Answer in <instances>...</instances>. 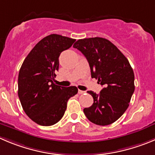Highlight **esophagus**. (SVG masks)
<instances>
[{"label": "esophagus", "mask_w": 155, "mask_h": 155, "mask_svg": "<svg viewBox=\"0 0 155 155\" xmlns=\"http://www.w3.org/2000/svg\"><path fill=\"white\" fill-rule=\"evenodd\" d=\"M78 93H79V94H84V93H86V91H82V90H80V89H79V90H78Z\"/></svg>", "instance_id": "obj_1"}]
</instances>
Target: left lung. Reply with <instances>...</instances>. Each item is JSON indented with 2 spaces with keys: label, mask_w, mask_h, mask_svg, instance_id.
I'll use <instances>...</instances> for the list:
<instances>
[{
  "label": "left lung",
  "mask_w": 155,
  "mask_h": 155,
  "mask_svg": "<svg viewBox=\"0 0 155 155\" xmlns=\"http://www.w3.org/2000/svg\"><path fill=\"white\" fill-rule=\"evenodd\" d=\"M73 47L86 56L91 76L104 86L100 93L88 91L93 104L83 109L95 125H108L126 111L134 91V75L128 59L109 40L102 37L79 40Z\"/></svg>",
  "instance_id": "1"
}]
</instances>
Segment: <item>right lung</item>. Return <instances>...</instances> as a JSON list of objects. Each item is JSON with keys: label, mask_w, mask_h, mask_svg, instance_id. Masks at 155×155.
I'll use <instances>...</instances> for the list:
<instances>
[{"label": "right lung", "mask_w": 155, "mask_h": 155, "mask_svg": "<svg viewBox=\"0 0 155 155\" xmlns=\"http://www.w3.org/2000/svg\"><path fill=\"white\" fill-rule=\"evenodd\" d=\"M75 39L51 34L32 49L18 75V96L27 116L37 124L50 126L63 118L67 102L77 94L76 86L53 83L59 69V56L72 47Z\"/></svg>", "instance_id": "1"}]
</instances>
